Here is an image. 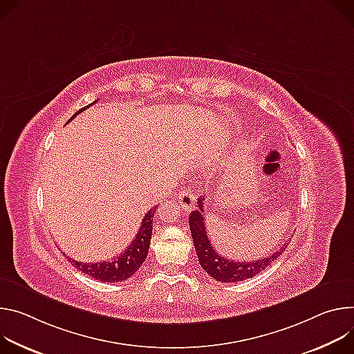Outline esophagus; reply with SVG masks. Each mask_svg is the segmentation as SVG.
I'll use <instances>...</instances> for the list:
<instances>
[{
	"label": "esophagus",
	"instance_id": "34e87169",
	"mask_svg": "<svg viewBox=\"0 0 354 354\" xmlns=\"http://www.w3.org/2000/svg\"><path fill=\"white\" fill-rule=\"evenodd\" d=\"M178 203L184 211H192L195 208V203L197 201H195L194 192L189 189H185L178 194Z\"/></svg>",
	"mask_w": 354,
	"mask_h": 354
}]
</instances>
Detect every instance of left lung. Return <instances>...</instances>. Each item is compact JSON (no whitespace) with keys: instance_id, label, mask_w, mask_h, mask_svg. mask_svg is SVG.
Returning <instances> with one entry per match:
<instances>
[{"instance_id":"obj_1","label":"left lung","mask_w":354,"mask_h":354,"mask_svg":"<svg viewBox=\"0 0 354 354\" xmlns=\"http://www.w3.org/2000/svg\"><path fill=\"white\" fill-rule=\"evenodd\" d=\"M189 230L201 267L205 270L208 276L221 283H239L257 276L266 267L272 264V261L287 248V245H284L276 253L257 261H233L221 256L211 245L207 233L204 197L198 198V209L189 215Z\"/></svg>"}]
</instances>
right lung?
Instances as JSON below:
<instances>
[{
  "mask_svg": "<svg viewBox=\"0 0 354 354\" xmlns=\"http://www.w3.org/2000/svg\"><path fill=\"white\" fill-rule=\"evenodd\" d=\"M93 104H90L82 109H78L70 118L68 122L71 120H74L78 113H82L84 109L91 106ZM154 212H156V208H151L150 211H147V214L142 219L140 229L138 230V234L132 241V243H129V246L115 259L106 260V261H100V263H83V261H77V260H73L71 257L66 256L67 260L75 268L83 271L84 274H88V276H91L93 279L100 280L102 283H120V281H125V280L131 279L147 257V252L150 248V239H151Z\"/></svg>",
  "mask_w": 354,
  "mask_h": 354,
  "instance_id": "add662e5",
  "label": "right lung"
}]
</instances>
